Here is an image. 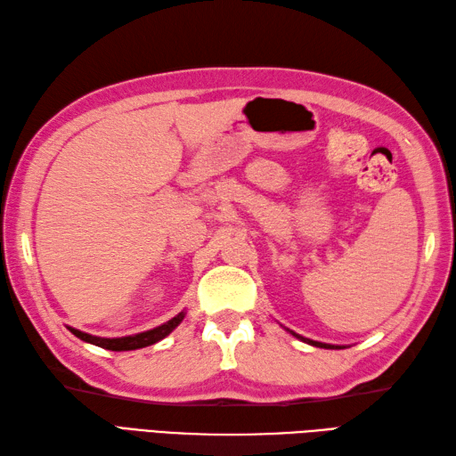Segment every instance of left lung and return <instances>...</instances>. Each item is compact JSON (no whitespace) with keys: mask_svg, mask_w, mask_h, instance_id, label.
Returning <instances> with one entry per match:
<instances>
[{"mask_svg":"<svg viewBox=\"0 0 456 456\" xmlns=\"http://www.w3.org/2000/svg\"><path fill=\"white\" fill-rule=\"evenodd\" d=\"M291 332V330H289ZM295 338H299L301 342H305V344H311V346H314V347H326V349H344V346H332V344H322V342H314V340H309V338H303V336H299V334H295V332H291Z\"/></svg>","mask_w":456,"mask_h":456,"instance_id":"8db88e82","label":"left lung"}]
</instances>
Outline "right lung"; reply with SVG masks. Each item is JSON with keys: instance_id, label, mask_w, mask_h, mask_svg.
Instances as JSON below:
<instances>
[{"instance_id": "add662e5", "label": "right lung", "mask_w": 456, "mask_h": 456, "mask_svg": "<svg viewBox=\"0 0 456 456\" xmlns=\"http://www.w3.org/2000/svg\"><path fill=\"white\" fill-rule=\"evenodd\" d=\"M184 311L178 313L176 316H173L171 321H167L165 324L153 328V330H147V332H140V334H134V336H122V338H101V336H91L87 332H81L76 330V328L69 326L71 334H76L79 340L83 342H89L93 346H99L104 349H110V352H130V349H140L145 346H151L159 340H163L165 336L171 334L175 328L183 322L184 319Z\"/></svg>"}]
</instances>
